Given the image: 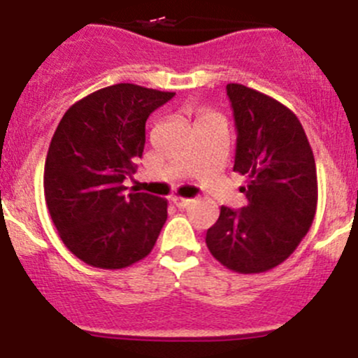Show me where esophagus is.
Returning <instances> with one entry per match:
<instances>
[{"instance_id": "obj_1", "label": "esophagus", "mask_w": 358, "mask_h": 358, "mask_svg": "<svg viewBox=\"0 0 358 358\" xmlns=\"http://www.w3.org/2000/svg\"><path fill=\"white\" fill-rule=\"evenodd\" d=\"M171 201L175 203V205L178 206V208H187V206L192 205V201H194V199H189V198H178V196H175V198H173Z\"/></svg>"}]
</instances>
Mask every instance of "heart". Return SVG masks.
Returning a JSON list of instances; mask_svg holds the SVG:
<instances>
[{
    "instance_id": "obj_1",
    "label": "heart",
    "mask_w": 358,
    "mask_h": 358,
    "mask_svg": "<svg viewBox=\"0 0 358 358\" xmlns=\"http://www.w3.org/2000/svg\"><path fill=\"white\" fill-rule=\"evenodd\" d=\"M206 116H213V115H212V113H206V111H201V113H199L198 120H203V118H206Z\"/></svg>"
}]
</instances>
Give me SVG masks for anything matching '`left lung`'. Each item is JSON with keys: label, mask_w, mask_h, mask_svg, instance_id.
Returning <instances> with one entry per match:
<instances>
[{"label": "left lung", "mask_w": 358, "mask_h": 358, "mask_svg": "<svg viewBox=\"0 0 358 358\" xmlns=\"http://www.w3.org/2000/svg\"><path fill=\"white\" fill-rule=\"evenodd\" d=\"M226 92L236 127L233 171L249 176L242 187L247 205L220 206L206 247L233 272H266L289 258L315 220V155L302 123L286 106L235 83Z\"/></svg>", "instance_id": "left-lung-1"}]
</instances>
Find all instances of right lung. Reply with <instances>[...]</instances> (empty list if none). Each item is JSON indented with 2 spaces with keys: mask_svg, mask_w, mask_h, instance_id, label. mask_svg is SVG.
<instances>
[{
  "mask_svg": "<svg viewBox=\"0 0 358 358\" xmlns=\"http://www.w3.org/2000/svg\"><path fill=\"white\" fill-rule=\"evenodd\" d=\"M175 93L130 83L108 86L76 102L51 139L43 192L66 249L96 268H125L152 252L168 201L127 194L145 150V125Z\"/></svg>",
  "mask_w": 358,
  "mask_h": 358,
  "instance_id": "right-lung-1",
  "label": "right lung"
}]
</instances>
